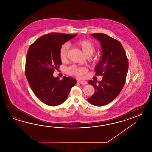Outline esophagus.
<instances>
[{"mask_svg":"<svg viewBox=\"0 0 152 152\" xmlns=\"http://www.w3.org/2000/svg\"><path fill=\"white\" fill-rule=\"evenodd\" d=\"M77 83L79 84H83V85H85L87 84V82L86 81H85L84 80H80L77 81Z\"/></svg>","mask_w":152,"mask_h":152,"instance_id":"esophagus-1","label":"esophagus"}]
</instances>
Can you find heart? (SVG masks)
I'll return each instance as SVG.
<instances>
[{"label":"heart","instance_id":"obj_1","mask_svg":"<svg viewBox=\"0 0 152 152\" xmlns=\"http://www.w3.org/2000/svg\"><path fill=\"white\" fill-rule=\"evenodd\" d=\"M77 46L81 49V51L86 57L91 56L95 52V47L92 42L88 39L79 41L77 43ZM69 45L66 43L61 45L60 49V56L62 61H64L67 57ZM68 74L74 75L79 77L84 75L86 72V69L84 68H77L75 66H72L67 69Z\"/></svg>","mask_w":152,"mask_h":152}]
</instances>
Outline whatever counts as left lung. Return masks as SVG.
<instances>
[{
    "label": "left lung",
    "mask_w": 152,
    "mask_h": 152,
    "mask_svg": "<svg viewBox=\"0 0 152 152\" xmlns=\"http://www.w3.org/2000/svg\"><path fill=\"white\" fill-rule=\"evenodd\" d=\"M100 42L102 54L94 67L96 75H103L101 81H88L94 86V94L87 99L90 103L101 107L115 99L125 84L128 71V60L119 41L105 34H91Z\"/></svg>",
    "instance_id": "1"
}]
</instances>
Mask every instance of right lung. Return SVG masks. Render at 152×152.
<instances>
[{
	"mask_svg": "<svg viewBox=\"0 0 152 152\" xmlns=\"http://www.w3.org/2000/svg\"><path fill=\"white\" fill-rule=\"evenodd\" d=\"M77 34L51 33L42 36L29 47L26 58V75L33 92L43 103L50 106L63 103L77 83L73 77L62 80L53 73L62 64L60 49Z\"/></svg>",
	"mask_w": 152,
	"mask_h": 152,
	"instance_id": "add662e5",
	"label": "right lung"
}]
</instances>
